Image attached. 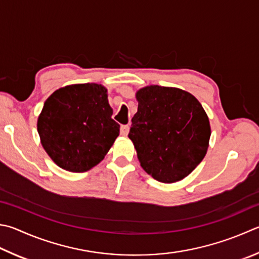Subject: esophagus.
Instances as JSON below:
<instances>
[{
    "label": "esophagus",
    "instance_id": "1",
    "mask_svg": "<svg viewBox=\"0 0 259 259\" xmlns=\"http://www.w3.org/2000/svg\"><path fill=\"white\" fill-rule=\"evenodd\" d=\"M129 130H130V126L129 125H121V129H120V133L122 136H126L129 134Z\"/></svg>",
    "mask_w": 259,
    "mask_h": 259
}]
</instances>
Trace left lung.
<instances>
[{
    "label": "left lung",
    "mask_w": 259,
    "mask_h": 259,
    "mask_svg": "<svg viewBox=\"0 0 259 259\" xmlns=\"http://www.w3.org/2000/svg\"><path fill=\"white\" fill-rule=\"evenodd\" d=\"M136 100L128 137L140 166L159 182L182 180L208 149L210 124L203 106L190 93L157 84L140 88Z\"/></svg>",
    "instance_id": "1"
}]
</instances>
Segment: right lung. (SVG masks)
Masks as SVG:
<instances>
[{
    "label": "right lung",
    "mask_w": 259,
    "mask_h": 259,
    "mask_svg": "<svg viewBox=\"0 0 259 259\" xmlns=\"http://www.w3.org/2000/svg\"><path fill=\"white\" fill-rule=\"evenodd\" d=\"M107 89L98 83L59 88L45 101L37 120L40 143L56 165L86 172L109 152L120 133L112 119Z\"/></svg>",
    "instance_id": "obj_1"
}]
</instances>
